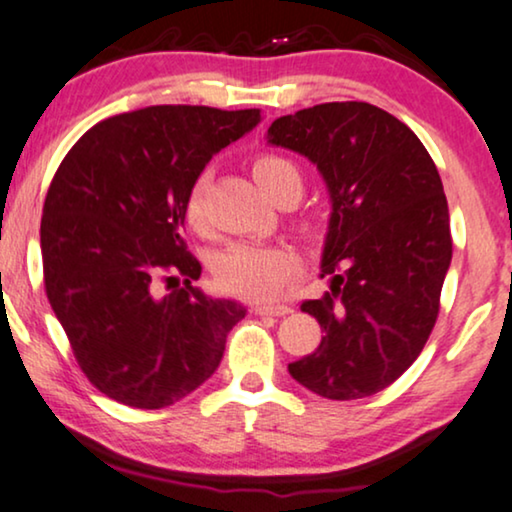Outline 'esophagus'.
Here are the masks:
<instances>
[{
  "label": "esophagus",
  "instance_id": "esophagus-1",
  "mask_svg": "<svg viewBox=\"0 0 512 512\" xmlns=\"http://www.w3.org/2000/svg\"><path fill=\"white\" fill-rule=\"evenodd\" d=\"M254 312L261 314V317H284V314H291L293 310L289 305H272V303H261L254 305Z\"/></svg>",
  "mask_w": 512,
  "mask_h": 512
}]
</instances>
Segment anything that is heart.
<instances>
[{"label":"heart","mask_w":512,"mask_h":512,"mask_svg":"<svg viewBox=\"0 0 512 512\" xmlns=\"http://www.w3.org/2000/svg\"><path fill=\"white\" fill-rule=\"evenodd\" d=\"M254 177L258 186L270 195L272 200L286 188L298 191L303 188V177L298 167L282 156H261L254 160ZM188 223L193 228H202L205 214H202V186L198 184L188 195L186 205ZM296 256L284 247L272 244L240 242L228 247L214 263V277L221 289L247 300H263L275 296L282 289L286 279L296 270Z\"/></svg>","instance_id":"b5f03b06"}]
</instances>
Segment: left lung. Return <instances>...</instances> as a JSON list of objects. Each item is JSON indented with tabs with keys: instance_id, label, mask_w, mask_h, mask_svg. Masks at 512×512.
<instances>
[{
	"instance_id": "1",
	"label": "left lung",
	"mask_w": 512,
	"mask_h": 512,
	"mask_svg": "<svg viewBox=\"0 0 512 512\" xmlns=\"http://www.w3.org/2000/svg\"><path fill=\"white\" fill-rule=\"evenodd\" d=\"M268 144L317 165L331 198L321 251L331 291L300 305L324 335L289 373L333 401L373 396L412 366L436 324L452 261L443 181L415 132L368 102L277 118Z\"/></svg>"
}]
</instances>
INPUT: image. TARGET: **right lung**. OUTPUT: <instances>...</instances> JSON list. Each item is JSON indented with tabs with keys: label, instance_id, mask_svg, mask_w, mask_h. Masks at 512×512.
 I'll use <instances>...</instances> for the list:
<instances>
[{
	"label": "right lung",
	"instance_id": "add662e5",
	"mask_svg": "<svg viewBox=\"0 0 512 512\" xmlns=\"http://www.w3.org/2000/svg\"><path fill=\"white\" fill-rule=\"evenodd\" d=\"M261 111L160 104L93 125L62 160L41 216L48 303L102 394L130 408L181 401L214 375L247 307L205 296L186 251L188 195ZM175 289L152 293L156 276Z\"/></svg>",
	"mask_w": 512,
	"mask_h": 512
}]
</instances>
